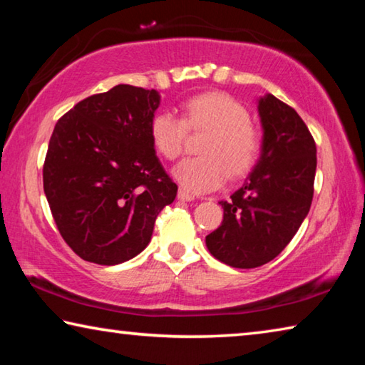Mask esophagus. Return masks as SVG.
Returning <instances> with one entry per match:
<instances>
[{
  "mask_svg": "<svg viewBox=\"0 0 365 365\" xmlns=\"http://www.w3.org/2000/svg\"><path fill=\"white\" fill-rule=\"evenodd\" d=\"M178 200H182V201H193L195 200V195H191V193H188L187 190L180 188V190H178Z\"/></svg>",
  "mask_w": 365,
  "mask_h": 365,
  "instance_id": "34e87169",
  "label": "esophagus"
}]
</instances>
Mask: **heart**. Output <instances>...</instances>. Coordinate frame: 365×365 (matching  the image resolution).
<instances>
[{
    "instance_id": "1",
    "label": "heart",
    "mask_w": 365,
    "mask_h": 365,
    "mask_svg": "<svg viewBox=\"0 0 365 365\" xmlns=\"http://www.w3.org/2000/svg\"><path fill=\"white\" fill-rule=\"evenodd\" d=\"M191 133H209L201 158L185 159L174 169L175 180L190 193H206L222 187L230 175L242 178L255 169L262 150V133L251 122L250 110L225 93H202L182 106V119L159 113L150 125L156 151L175 160L185 151Z\"/></svg>"
}]
</instances>
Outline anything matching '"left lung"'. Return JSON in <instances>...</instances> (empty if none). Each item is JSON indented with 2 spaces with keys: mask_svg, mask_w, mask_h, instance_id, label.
<instances>
[{
  "mask_svg": "<svg viewBox=\"0 0 365 365\" xmlns=\"http://www.w3.org/2000/svg\"><path fill=\"white\" fill-rule=\"evenodd\" d=\"M262 153L243 187L220 201L224 220L206 237L230 267L255 269L285 250L311 209L317 150L298 113L274 95L259 100Z\"/></svg>",
  "mask_w": 365,
  "mask_h": 365,
  "instance_id": "left-lung-1",
  "label": "left lung"
}]
</instances>
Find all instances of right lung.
<instances>
[{"mask_svg":"<svg viewBox=\"0 0 365 365\" xmlns=\"http://www.w3.org/2000/svg\"><path fill=\"white\" fill-rule=\"evenodd\" d=\"M159 100L156 90L115 85L77 103L54 127L43 188L61 237L83 261L115 265L140 255L175 200L150 135Z\"/></svg>","mask_w":365,"mask_h":365,"instance_id":"right-lung-1","label":"right lung"}]
</instances>
